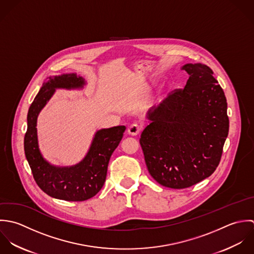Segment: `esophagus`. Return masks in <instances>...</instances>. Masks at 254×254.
Segmentation results:
<instances>
[{
	"instance_id": "obj_1",
	"label": "esophagus",
	"mask_w": 254,
	"mask_h": 254,
	"mask_svg": "<svg viewBox=\"0 0 254 254\" xmlns=\"http://www.w3.org/2000/svg\"><path fill=\"white\" fill-rule=\"evenodd\" d=\"M141 129H142V127H141L140 126H138L137 124H132V125H130V126L128 127L127 132H128V134L134 136V135L139 134L140 131H141Z\"/></svg>"
}]
</instances>
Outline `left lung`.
I'll return each instance as SVG.
<instances>
[{"label": "left lung", "mask_w": 254, "mask_h": 254, "mask_svg": "<svg viewBox=\"0 0 254 254\" xmlns=\"http://www.w3.org/2000/svg\"><path fill=\"white\" fill-rule=\"evenodd\" d=\"M190 77L147 118L139 142L149 174L161 186L182 190L210 177L218 167L229 133L227 99L203 64H187Z\"/></svg>", "instance_id": "obj_1"}]
</instances>
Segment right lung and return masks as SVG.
Returning a JSON list of instances; mask_svg holds the SVG:
<instances>
[{
    "instance_id": "add662e5",
    "label": "right lung",
    "mask_w": 254,
    "mask_h": 254,
    "mask_svg": "<svg viewBox=\"0 0 254 254\" xmlns=\"http://www.w3.org/2000/svg\"><path fill=\"white\" fill-rule=\"evenodd\" d=\"M85 81L76 73L50 76L43 83L27 115L24 152L38 187L49 196L65 201H84L96 195L104 186L110 158L120 144L125 126L103 128L95 133L84 159L71 167H56L41 155L37 140V117L57 88H82Z\"/></svg>"
}]
</instances>
